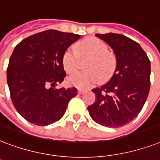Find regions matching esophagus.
<instances>
[{
    "instance_id": "obj_1",
    "label": "esophagus",
    "mask_w": 160,
    "mask_h": 160,
    "mask_svg": "<svg viewBox=\"0 0 160 160\" xmlns=\"http://www.w3.org/2000/svg\"><path fill=\"white\" fill-rule=\"evenodd\" d=\"M78 93L79 94L85 93V91H84V90H78Z\"/></svg>"
}]
</instances>
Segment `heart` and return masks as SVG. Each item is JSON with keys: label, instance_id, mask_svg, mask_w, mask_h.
Instances as JSON below:
<instances>
[{"label": "heart", "instance_id": "b5f03b06", "mask_svg": "<svg viewBox=\"0 0 160 160\" xmlns=\"http://www.w3.org/2000/svg\"><path fill=\"white\" fill-rule=\"evenodd\" d=\"M103 41L91 38L74 46H69L62 55V64L68 74H72L80 66L81 61H89L85 64L86 72H77L68 78L71 86L86 89L112 78L118 66L117 57L108 51Z\"/></svg>", "mask_w": 160, "mask_h": 160}]
</instances>
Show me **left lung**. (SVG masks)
<instances>
[{
  "instance_id": "obj_1",
  "label": "left lung",
  "mask_w": 160,
  "mask_h": 160,
  "mask_svg": "<svg viewBox=\"0 0 160 160\" xmlns=\"http://www.w3.org/2000/svg\"><path fill=\"white\" fill-rule=\"evenodd\" d=\"M112 48L118 66L112 79L93 89L96 102L87 109L96 123L118 128L141 112L150 90V60L137 42L117 33L96 34Z\"/></svg>"
}]
</instances>
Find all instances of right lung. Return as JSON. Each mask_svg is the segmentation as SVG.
<instances>
[{
	"label": "right lung",
	"mask_w": 160,
	"mask_h": 160,
	"mask_svg": "<svg viewBox=\"0 0 160 160\" xmlns=\"http://www.w3.org/2000/svg\"><path fill=\"white\" fill-rule=\"evenodd\" d=\"M80 38L47 30L28 37L15 47L7 67V84L16 110L28 122L47 126L60 120L77 95L75 87L55 86L66 76L62 55Z\"/></svg>",
	"instance_id": "add662e5"
}]
</instances>
